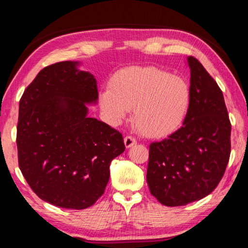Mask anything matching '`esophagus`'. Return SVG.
<instances>
[{"mask_svg": "<svg viewBox=\"0 0 248 248\" xmlns=\"http://www.w3.org/2000/svg\"><path fill=\"white\" fill-rule=\"evenodd\" d=\"M124 142L125 148H131V146H133L134 144H137V140L134 139V138H133V137H131V136H127V137H124Z\"/></svg>", "mask_w": 248, "mask_h": 248, "instance_id": "obj_1", "label": "esophagus"}]
</instances>
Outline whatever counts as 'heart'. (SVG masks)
<instances>
[{
    "instance_id": "heart-1",
    "label": "heart",
    "mask_w": 248,
    "mask_h": 248,
    "mask_svg": "<svg viewBox=\"0 0 248 248\" xmlns=\"http://www.w3.org/2000/svg\"><path fill=\"white\" fill-rule=\"evenodd\" d=\"M191 92L184 78L155 66H128L112 75L100 93V106L112 121L133 108V123L150 138L170 136L189 110Z\"/></svg>"
}]
</instances>
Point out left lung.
<instances>
[{"instance_id":"left-lung-1","label":"left lung","mask_w":248,"mask_h":248,"mask_svg":"<svg viewBox=\"0 0 248 248\" xmlns=\"http://www.w3.org/2000/svg\"><path fill=\"white\" fill-rule=\"evenodd\" d=\"M191 100L184 124L169 138L152 142L146 180L151 194L167 207L204 198L224 175L231 154V123L217 82L194 57Z\"/></svg>"}]
</instances>
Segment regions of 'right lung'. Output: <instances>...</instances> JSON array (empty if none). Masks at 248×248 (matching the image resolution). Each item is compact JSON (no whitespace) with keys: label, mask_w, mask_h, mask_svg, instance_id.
I'll return each mask as SVG.
<instances>
[{"label":"right lung","mask_w":248,"mask_h":248,"mask_svg":"<svg viewBox=\"0 0 248 248\" xmlns=\"http://www.w3.org/2000/svg\"><path fill=\"white\" fill-rule=\"evenodd\" d=\"M78 62L44 68L19 100L17 155L20 171L40 199L82 210L104 194L109 165L124 151L123 134L87 117L85 103L98 98L97 84Z\"/></svg>","instance_id":"obj_1"}]
</instances>
